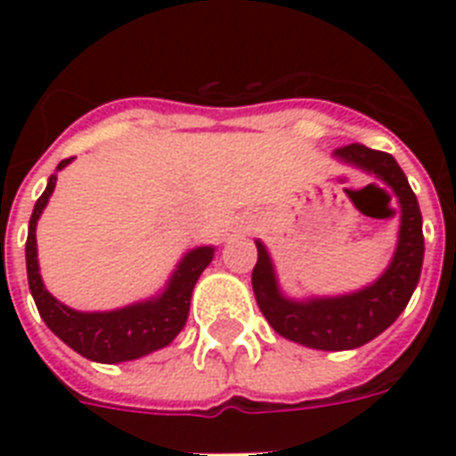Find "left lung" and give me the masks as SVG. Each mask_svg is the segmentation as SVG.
Masks as SVG:
<instances>
[{
	"instance_id": "8db88e82",
	"label": "left lung",
	"mask_w": 456,
	"mask_h": 456,
	"mask_svg": "<svg viewBox=\"0 0 456 456\" xmlns=\"http://www.w3.org/2000/svg\"><path fill=\"white\" fill-rule=\"evenodd\" d=\"M338 163L374 175L388 186L400 206L395 253L376 281L343 296L291 298L281 291L270 250L256 241L257 263L253 267V293L257 307L279 336L312 350H353L374 340L395 322L417 289L424 265V220L419 200L390 153L364 144H347L333 151ZM371 186V184H369Z\"/></svg>"
}]
</instances>
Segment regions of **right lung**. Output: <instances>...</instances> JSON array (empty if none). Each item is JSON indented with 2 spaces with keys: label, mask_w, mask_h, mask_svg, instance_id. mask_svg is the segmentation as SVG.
<instances>
[{
  "label": "right lung",
  "mask_w": 456,
  "mask_h": 456,
  "mask_svg": "<svg viewBox=\"0 0 456 456\" xmlns=\"http://www.w3.org/2000/svg\"><path fill=\"white\" fill-rule=\"evenodd\" d=\"M68 160H61L56 172L63 170ZM56 189V175L49 177L45 193L35 203L28 224L25 241V265H28V284L37 305L39 317L75 353L102 364H120V362L139 360L160 347L170 346L177 333L184 329L191 305L193 286L199 281L215 256V246H199L186 250L175 272L163 286V291L146 300L125 305L118 310L80 312L68 307L46 291L37 260V220Z\"/></svg>",
  "instance_id": "right-lung-1"
}]
</instances>
